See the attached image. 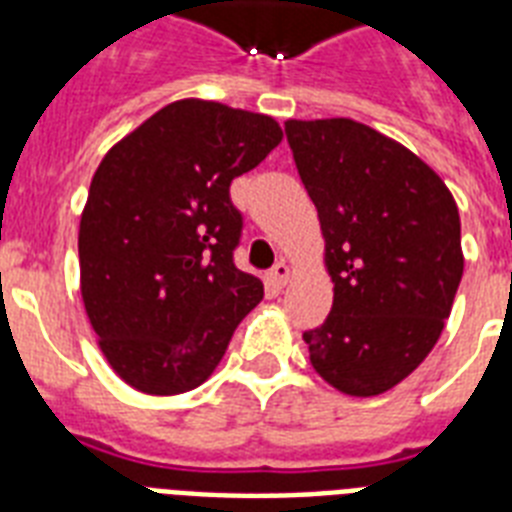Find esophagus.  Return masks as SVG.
<instances>
[{
    "instance_id": "obj_1",
    "label": "esophagus",
    "mask_w": 512,
    "mask_h": 512,
    "mask_svg": "<svg viewBox=\"0 0 512 512\" xmlns=\"http://www.w3.org/2000/svg\"><path fill=\"white\" fill-rule=\"evenodd\" d=\"M268 281H271V284L276 289L284 287V284H287V281H289V265L287 263H276V265H273L271 271H268Z\"/></svg>"
}]
</instances>
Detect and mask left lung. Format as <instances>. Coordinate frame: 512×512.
<instances>
[{"mask_svg": "<svg viewBox=\"0 0 512 512\" xmlns=\"http://www.w3.org/2000/svg\"><path fill=\"white\" fill-rule=\"evenodd\" d=\"M319 209L332 313L303 332L313 369L348 396H377L425 361L462 279L460 212L444 180L353 119L284 124Z\"/></svg>", "mask_w": 512, "mask_h": 512, "instance_id": "1", "label": "left lung"}]
</instances>
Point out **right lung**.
Here are the masks:
<instances>
[{"label": "right lung", "instance_id": "add662e5", "mask_svg": "<svg viewBox=\"0 0 512 512\" xmlns=\"http://www.w3.org/2000/svg\"><path fill=\"white\" fill-rule=\"evenodd\" d=\"M279 143L271 116L177 100L103 156L79 223L82 297L127 385L199 388L263 300L260 279L233 263L244 217L231 183Z\"/></svg>", "mask_w": 512, "mask_h": 512}]
</instances>
